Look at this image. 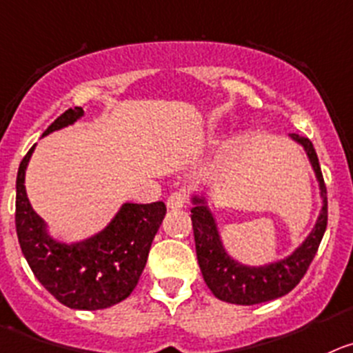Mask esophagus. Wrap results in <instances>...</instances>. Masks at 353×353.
<instances>
[{
	"label": "esophagus",
	"instance_id": "obj_1",
	"mask_svg": "<svg viewBox=\"0 0 353 353\" xmlns=\"http://www.w3.org/2000/svg\"><path fill=\"white\" fill-rule=\"evenodd\" d=\"M184 205H186V193L184 192L170 193L169 199H167V207H169V209L177 210Z\"/></svg>",
	"mask_w": 353,
	"mask_h": 353
}]
</instances>
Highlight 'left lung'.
<instances>
[{
    "label": "left lung",
    "mask_w": 353,
    "mask_h": 353,
    "mask_svg": "<svg viewBox=\"0 0 353 353\" xmlns=\"http://www.w3.org/2000/svg\"><path fill=\"white\" fill-rule=\"evenodd\" d=\"M291 137L305 148L306 157L310 160L312 169L319 181L322 199V209L314 230L291 256L263 266L242 265L226 252L216 219L205 202V196L195 195L192 199V223L196 259H199L207 288L221 301L233 303V305H258V303L281 298L299 284L312 259L317 254L325 226H327V192H325L324 177H322L319 158L312 141L296 136V134H291Z\"/></svg>",
    "instance_id": "left-lung-1"
}]
</instances>
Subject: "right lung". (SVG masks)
<instances>
[{
	"instance_id": "obj_1",
	"label": "right lung",
	"mask_w": 353,
	"mask_h": 353,
	"mask_svg": "<svg viewBox=\"0 0 353 353\" xmlns=\"http://www.w3.org/2000/svg\"><path fill=\"white\" fill-rule=\"evenodd\" d=\"M81 117V108L64 111L43 136ZM32 151L34 146L19 165L15 228L34 276L55 299L74 310H102L123 301L146 266L151 242L167 212L165 203L127 202L97 235L74 243L59 242L48 235L47 223L34 212L26 193V169Z\"/></svg>"
}]
</instances>
